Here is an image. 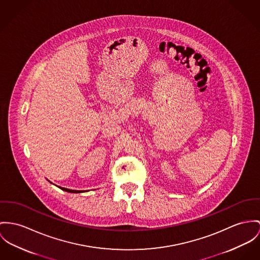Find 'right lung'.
<instances>
[{
	"mask_svg": "<svg viewBox=\"0 0 260 260\" xmlns=\"http://www.w3.org/2000/svg\"><path fill=\"white\" fill-rule=\"evenodd\" d=\"M60 189H62L63 191L69 192V193H80V192H82V191H78V190H70V189H67V188H61V187H60Z\"/></svg>",
	"mask_w": 260,
	"mask_h": 260,
	"instance_id": "add662e5",
	"label": "right lung"
}]
</instances>
